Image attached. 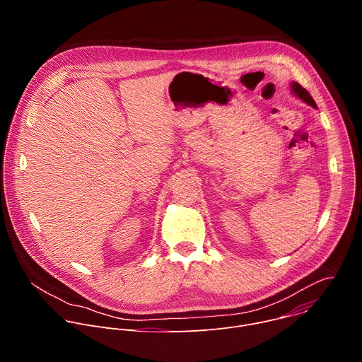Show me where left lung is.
<instances>
[{
	"instance_id": "1",
	"label": "left lung",
	"mask_w": 362,
	"mask_h": 362,
	"mask_svg": "<svg viewBox=\"0 0 362 362\" xmlns=\"http://www.w3.org/2000/svg\"><path fill=\"white\" fill-rule=\"evenodd\" d=\"M291 90H292V93H293L296 97H299L302 101H305L306 105H309V106H313L314 109H317V103L314 101V98L311 97V94H309L300 84H298L296 81L291 83Z\"/></svg>"
}]
</instances>
